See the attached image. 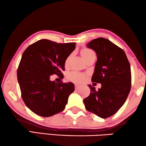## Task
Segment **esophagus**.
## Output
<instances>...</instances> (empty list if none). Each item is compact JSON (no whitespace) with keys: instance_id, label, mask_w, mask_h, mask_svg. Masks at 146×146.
<instances>
[{"instance_id":"34e87169","label":"esophagus","mask_w":146,"mask_h":146,"mask_svg":"<svg viewBox=\"0 0 146 146\" xmlns=\"http://www.w3.org/2000/svg\"><path fill=\"white\" fill-rule=\"evenodd\" d=\"M80 88V86L78 85V84H75V89L76 90H78Z\"/></svg>"}]
</instances>
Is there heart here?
I'll list each match as a JSON object with an SVG mask.
<instances>
[{
	"label": "heart",
	"instance_id": "heart-1",
	"mask_svg": "<svg viewBox=\"0 0 146 146\" xmlns=\"http://www.w3.org/2000/svg\"><path fill=\"white\" fill-rule=\"evenodd\" d=\"M80 54H81V56L82 58H84V60H85L86 58H88L89 56L92 55V54H95L94 51L92 50L89 49L87 48H84L80 50ZM68 58H67L66 61V63L68 62ZM67 79L70 81H72L73 82H75V83H82L86 79V76L82 74L76 72H73L70 73L67 76Z\"/></svg>",
	"mask_w": 146,
	"mask_h": 146
}]
</instances>
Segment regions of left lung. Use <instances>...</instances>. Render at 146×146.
Listing matches in <instances>:
<instances>
[{
  "mask_svg": "<svg viewBox=\"0 0 146 146\" xmlns=\"http://www.w3.org/2000/svg\"><path fill=\"white\" fill-rule=\"evenodd\" d=\"M98 56L92 82L101 88L88 85L91 92L84 99L86 109L102 119L111 117L120 109L131 88L130 65L125 52L109 39L97 38L87 44Z\"/></svg>",
  "mask_w": 146,
  "mask_h": 146,
  "instance_id": "obj_1",
  "label": "left lung"
}]
</instances>
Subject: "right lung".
<instances>
[{"label": "right lung", "instance_id": "add662e5", "mask_svg": "<svg viewBox=\"0 0 146 146\" xmlns=\"http://www.w3.org/2000/svg\"><path fill=\"white\" fill-rule=\"evenodd\" d=\"M75 48L76 43L41 39L22 54L17 71L18 84L25 104L36 115L50 117L64 109L74 85L51 81L50 77L52 74L62 77L65 61Z\"/></svg>", "mask_w": 146, "mask_h": 146}]
</instances>
